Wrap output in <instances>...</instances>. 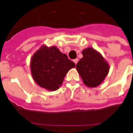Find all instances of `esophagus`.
<instances>
[{
  "mask_svg": "<svg viewBox=\"0 0 133 133\" xmlns=\"http://www.w3.org/2000/svg\"><path fill=\"white\" fill-rule=\"evenodd\" d=\"M78 61H79V59H78V58H76V59L74 60V62H75V64H77V63H78Z\"/></svg>",
  "mask_w": 133,
  "mask_h": 133,
  "instance_id": "esophagus-1",
  "label": "esophagus"
}]
</instances>
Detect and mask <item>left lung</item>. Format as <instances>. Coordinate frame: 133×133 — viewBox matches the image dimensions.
<instances>
[{
	"label": "left lung",
	"instance_id": "1",
	"mask_svg": "<svg viewBox=\"0 0 133 133\" xmlns=\"http://www.w3.org/2000/svg\"><path fill=\"white\" fill-rule=\"evenodd\" d=\"M82 54L83 58L76 66L77 72L86 86L97 87L109 72V64L101 53L90 47L84 49Z\"/></svg>",
	"mask_w": 133,
	"mask_h": 133
}]
</instances>
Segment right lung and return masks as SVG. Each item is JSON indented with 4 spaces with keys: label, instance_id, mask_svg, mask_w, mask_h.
Returning <instances> with one entry per match:
<instances>
[{
    "label": "right lung",
    "instance_id": "1",
    "mask_svg": "<svg viewBox=\"0 0 133 133\" xmlns=\"http://www.w3.org/2000/svg\"><path fill=\"white\" fill-rule=\"evenodd\" d=\"M75 67V63L56 46L43 45L32 55L30 61L31 73L34 81L50 91L58 90L68 72Z\"/></svg>",
    "mask_w": 133,
    "mask_h": 133
}]
</instances>
